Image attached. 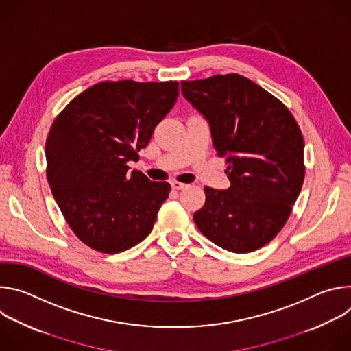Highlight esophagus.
Masks as SVG:
<instances>
[{
  "mask_svg": "<svg viewBox=\"0 0 351 351\" xmlns=\"http://www.w3.org/2000/svg\"><path fill=\"white\" fill-rule=\"evenodd\" d=\"M171 186H172V189H175V190H182V189H186V187H187L186 183H182V182H179V180L171 182Z\"/></svg>",
  "mask_w": 351,
  "mask_h": 351,
  "instance_id": "obj_1",
  "label": "esophagus"
}]
</instances>
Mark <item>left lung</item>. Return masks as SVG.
I'll return each mask as SVG.
<instances>
[{
    "mask_svg": "<svg viewBox=\"0 0 351 351\" xmlns=\"http://www.w3.org/2000/svg\"><path fill=\"white\" fill-rule=\"evenodd\" d=\"M182 93L210 122L230 180L226 190L204 187L206 203L193 219L217 245L252 253L291 214L306 175L303 133L280 99L241 75L183 80Z\"/></svg>",
    "mask_w": 351,
    "mask_h": 351,
    "instance_id": "8db88e82",
    "label": "left lung"
}]
</instances>
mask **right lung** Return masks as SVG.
Masks as SVG:
<instances>
[{"label":"right lung","mask_w":351,"mask_h":351,"mask_svg":"<svg viewBox=\"0 0 351 351\" xmlns=\"http://www.w3.org/2000/svg\"><path fill=\"white\" fill-rule=\"evenodd\" d=\"M178 95L176 80L99 82L49 128L47 180L72 232L95 252H125L153 230L171 184L128 173V162L138 160Z\"/></svg>","instance_id":"add662e5"}]
</instances>
